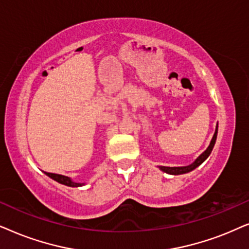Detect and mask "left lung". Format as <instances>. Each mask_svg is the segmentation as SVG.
<instances>
[{
	"mask_svg": "<svg viewBox=\"0 0 249 249\" xmlns=\"http://www.w3.org/2000/svg\"><path fill=\"white\" fill-rule=\"evenodd\" d=\"M217 127L218 126L216 125V128H215V133L213 135V138H212L210 145H208L206 150H205L203 154L199 156V157H197V159L194 161V163H191L190 165H187V166H178V167L158 166L159 170L165 172V173H167V174H171V175H180V174L189 173V172L194 171L195 168H197L198 166H199V165H201L205 160H206V159L208 158V156L211 155L212 150H213L214 144H215V142H216V138H217Z\"/></svg>",
	"mask_w": 249,
	"mask_h": 249,
	"instance_id": "8db88e82",
	"label": "left lung"
}]
</instances>
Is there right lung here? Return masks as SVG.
Here are the masks:
<instances>
[{
    "instance_id": "obj_1",
    "label": "right lung",
    "mask_w": 249,
    "mask_h": 249,
    "mask_svg": "<svg viewBox=\"0 0 249 249\" xmlns=\"http://www.w3.org/2000/svg\"><path fill=\"white\" fill-rule=\"evenodd\" d=\"M44 173L48 175L49 178H51L52 180L59 182V183L64 184V185H67V187H72V188H78V187H83V185H85V182H76V181H72L71 178L68 177H65V175H61V174H54V173H48V172H44Z\"/></svg>"
}]
</instances>
